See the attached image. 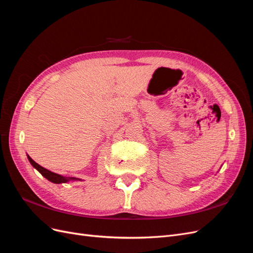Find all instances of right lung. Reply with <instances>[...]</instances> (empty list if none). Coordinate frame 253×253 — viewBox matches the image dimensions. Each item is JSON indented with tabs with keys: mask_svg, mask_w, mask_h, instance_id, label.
<instances>
[{
	"mask_svg": "<svg viewBox=\"0 0 253 253\" xmlns=\"http://www.w3.org/2000/svg\"><path fill=\"white\" fill-rule=\"evenodd\" d=\"M28 160L29 163L32 164V166L35 168V169H37L38 171H39L45 178L48 179L49 181L53 182V183H62V182H67L70 180H80L79 178H76V177H65V176H62V175H59L57 173H53L51 171H48L47 169H45V168L41 167L40 165H38L35 160H33L32 158H30L28 155Z\"/></svg>",
	"mask_w": 253,
	"mask_h": 253,
	"instance_id": "1",
	"label": "right lung"
}]
</instances>
